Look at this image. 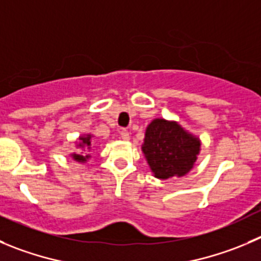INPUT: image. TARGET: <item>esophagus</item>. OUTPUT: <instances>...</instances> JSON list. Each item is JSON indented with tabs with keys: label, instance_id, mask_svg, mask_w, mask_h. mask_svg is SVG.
<instances>
[{
	"label": "esophagus",
	"instance_id": "esophagus-1",
	"mask_svg": "<svg viewBox=\"0 0 261 261\" xmlns=\"http://www.w3.org/2000/svg\"><path fill=\"white\" fill-rule=\"evenodd\" d=\"M120 136H121V138H123L124 141H129V137H130V133H129L128 130H125V129H124V130H121V132H120Z\"/></svg>",
	"mask_w": 261,
	"mask_h": 261
}]
</instances>
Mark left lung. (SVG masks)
Segmentation results:
<instances>
[{
	"label": "left lung",
	"instance_id": "8db88e82",
	"mask_svg": "<svg viewBox=\"0 0 261 261\" xmlns=\"http://www.w3.org/2000/svg\"><path fill=\"white\" fill-rule=\"evenodd\" d=\"M201 150L200 138L178 121L156 118L146 128L142 152L153 177H183L195 165Z\"/></svg>",
	"mask_w": 261,
	"mask_h": 261
}]
</instances>
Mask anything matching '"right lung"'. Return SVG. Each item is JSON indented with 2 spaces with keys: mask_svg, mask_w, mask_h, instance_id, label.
<instances>
[{
  "mask_svg": "<svg viewBox=\"0 0 261 261\" xmlns=\"http://www.w3.org/2000/svg\"><path fill=\"white\" fill-rule=\"evenodd\" d=\"M92 137H93V136H92V135L79 136L78 142L75 143L76 147L81 148L82 151L89 150V148H91V146H92ZM70 156H71V158H73V160L78 161V163H86V161L88 160L89 158H91V155H89V153L81 152V151H78V152L70 153Z\"/></svg>",
  "mask_w": 261,
  "mask_h": 261,
  "instance_id": "add662e5",
  "label": "right lung"
}]
</instances>
